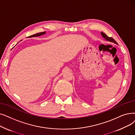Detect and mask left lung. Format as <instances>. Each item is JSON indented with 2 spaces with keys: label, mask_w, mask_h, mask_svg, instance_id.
Here are the masks:
<instances>
[{
  "label": "left lung",
  "mask_w": 135,
  "mask_h": 135,
  "mask_svg": "<svg viewBox=\"0 0 135 135\" xmlns=\"http://www.w3.org/2000/svg\"><path fill=\"white\" fill-rule=\"evenodd\" d=\"M101 33H102V36H103V37L105 38V39H106L107 40H108V41H110V42H114V43H115V44H117L118 45V43H117L116 42V41L113 38H112V37H109V36H108L107 35L105 34V33H104V32H101Z\"/></svg>",
  "instance_id": "1"
}]
</instances>
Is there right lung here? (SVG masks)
<instances>
[{
    "mask_svg": "<svg viewBox=\"0 0 135 135\" xmlns=\"http://www.w3.org/2000/svg\"><path fill=\"white\" fill-rule=\"evenodd\" d=\"M46 33V32H39V33H36V34H34V35H31V36H28V37H36V36H41V35H44Z\"/></svg>",
    "mask_w": 135,
    "mask_h": 135,
    "instance_id": "obj_1",
    "label": "right lung"
}]
</instances>
